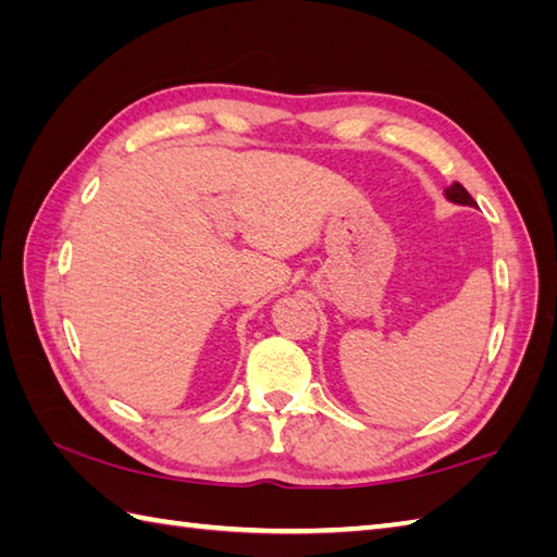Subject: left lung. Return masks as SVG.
Masks as SVG:
<instances>
[{
	"instance_id": "obj_1",
	"label": "left lung",
	"mask_w": 557,
	"mask_h": 557,
	"mask_svg": "<svg viewBox=\"0 0 557 557\" xmlns=\"http://www.w3.org/2000/svg\"><path fill=\"white\" fill-rule=\"evenodd\" d=\"M445 196H447L449 200H455V203H461V206H476V200L469 196L467 188L461 186L459 182H455L453 186H447V188H445Z\"/></svg>"
}]
</instances>
